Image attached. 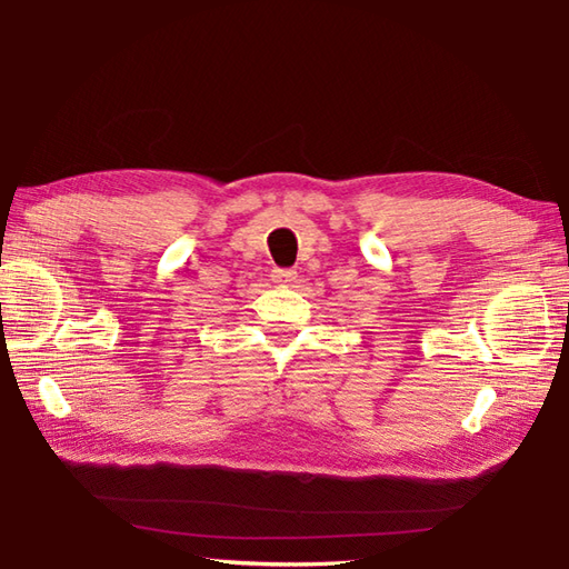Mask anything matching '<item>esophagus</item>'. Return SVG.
I'll return each instance as SVG.
<instances>
[{
	"label": "esophagus",
	"instance_id": "esophagus-1",
	"mask_svg": "<svg viewBox=\"0 0 569 569\" xmlns=\"http://www.w3.org/2000/svg\"><path fill=\"white\" fill-rule=\"evenodd\" d=\"M296 278H298V273L293 269H273V273H271V281L276 286H283V288L293 286Z\"/></svg>",
	"mask_w": 569,
	"mask_h": 569
}]
</instances>
